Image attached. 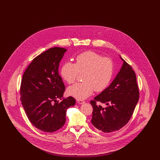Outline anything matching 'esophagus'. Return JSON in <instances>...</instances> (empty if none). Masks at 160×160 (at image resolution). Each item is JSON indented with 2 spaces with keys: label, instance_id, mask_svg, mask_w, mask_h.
<instances>
[{
  "label": "esophagus",
  "instance_id": "esophagus-1",
  "mask_svg": "<svg viewBox=\"0 0 160 160\" xmlns=\"http://www.w3.org/2000/svg\"><path fill=\"white\" fill-rule=\"evenodd\" d=\"M77 102L78 104H84V103L85 102V101H83V100H80V99H78V100L77 101Z\"/></svg>",
  "mask_w": 160,
  "mask_h": 160
}]
</instances>
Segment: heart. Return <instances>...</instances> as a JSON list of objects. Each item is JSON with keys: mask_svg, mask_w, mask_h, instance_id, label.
<instances>
[{"mask_svg": "<svg viewBox=\"0 0 160 160\" xmlns=\"http://www.w3.org/2000/svg\"><path fill=\"white\" fill-rule=\"evenodd\" d=\"M76 63L67 62L61 69V76L68 84L75 82L80 73H83V83H77L68 89L69 95L83 100L90 97L94 91H104L110 83L114 72V63L108 57L92 51L77 56Z\"/></svg>", "mask_w": 160, "mask_h": 160, "instance_id": "b5f03b06", "label": "heart"}]
</instances>
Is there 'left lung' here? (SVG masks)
I'll return each instance as SVG.
<instances>
[{"label":"left lung","instance_id":"1","mask_svg":"<svg viewBox=\"0 0 160 160\" xmlns=\"http://www.w3.org/2000/svg\"><path fill=\"white\" fill-rule=\"evenodd\" d=\"M120 58L123 63L114 80L90 102L93 107L92 123L106 133L118 131L128 122L139 99L135 72ZM98 101L106 104L107 107L98 106Z\"/></svg>","mask_w":160,"mask_h":160}]
</instances>
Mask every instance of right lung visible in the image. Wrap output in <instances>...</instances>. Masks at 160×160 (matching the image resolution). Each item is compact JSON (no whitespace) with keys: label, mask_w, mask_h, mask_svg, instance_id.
<instances>
[{"label":"right lung","mask_w":160,"mask_h":160,"mask_svg":"<svg viewBox=\"0 0 160 160\" xmlns=\"http://www.w3.org/2000/svg\"><path fill=\"white\" fill-rule=\"evenodd\" d=\"M66 52L65 48L53 47L38 55L24 71L21 82L20 100L29 120L47 132L62 128L67 110L76 104L72 97L62 98L65 86L58 68Z\"/></svg>","instance_id":"obj_1"}]
</instances>
